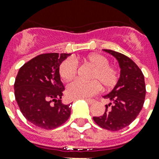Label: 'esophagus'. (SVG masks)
Segmentation results:
<instances>
[{"label": "esophagus", "instance_id": "34e87169", "mask_svg": "<svg viewBox=\"0 0 159 159\" xmlns=\"http://www.w3.org/2000/svg\"><path fill=\"white\" fill-rule=\"evenodd\" d=\"M85 101L88 103V104H93L96 101L93 99H85Z\"/></svg>", "mask_w": 159, "mask_h": 159}]
</instances>
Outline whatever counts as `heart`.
I'll return each mask as SVG.
<instances>
[{"mask_svg": "<svg viewBox=\"0 0 159 159\" xmlns=\"http://www.w3.org/2000/svg\"><path fill=\"white\" fill-rule=\"evenodd\" d=\"M84 61L94 67L89 77L92 81L75 80L69 83L67 87V96L69 98H87L99 92L101 85L104 89H111L117 84L120 72L116 67L109 65V60L105 56L92 53L85 57ZM77 62L74 60L63 61L59 67L61 78L63 81H69L73 78L77 72Z\"/></svg>", "mask_w": 159, "mask_h": 159, "instance_id": "obj_1", "label": "heart"}]
</instances>
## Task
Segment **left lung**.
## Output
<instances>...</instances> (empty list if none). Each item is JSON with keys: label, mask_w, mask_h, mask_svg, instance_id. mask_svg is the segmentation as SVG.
<instances>
[{"label": "left lung", "mask_w": 159, "mask_h": 159, "mask_svg": "<svg viewBox=\"0 0 159 159\" xmlns=\"http://www.w3.org/2000/svg\"><path fill=\"white\" fill-rule=\"evenodd\" d=\"M116 57L120 72L117 84L104 98L110 101L102 116L93 120L102 128L120 130L130 125L143 108L146 89L144 77L135 62L125 55L110 49H103Z\"/></svg>", "instance_id": "obj_1"}]
</instances>
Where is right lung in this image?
<instances>
[{"mask_svg":"<svg viewBox=\"0 0 159 159\" xmlns=\"http://www.w3.org/2000/svg\"><path fill=\"white\" fill-rule=\"evenodd\" d=\"M71 53H43L20 68L14 85L15 97L27 120L44 129L57 128L71 115V104L62 102L64 87L59 67Z\"/></svg>","mask_w":159,"mask_h":159,"instance_id":"1","label":"right lung"}]
</instances>
